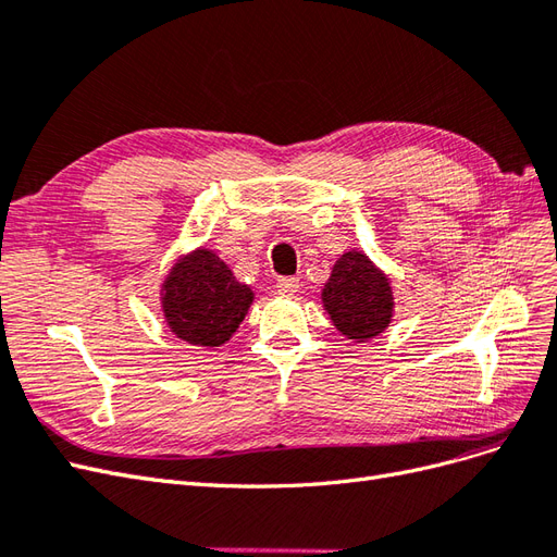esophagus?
I'll list each match as a JSON object with an SVG mask.
<instances>
[{"label": "esophagus", "instance_id": "esophagus-1", "mask_svg": "<svg viewBox=\"0 0 557 557\" xmlns=\"http://www.w3.org/2000/svg\"><path fill=\"white\" fill-rule=\"evenodd\" d=\"M276 290L281 295H285V297H290V295H295L299 290V281L293 278V276H283V278L276 281Z\"/></svg>", "mask_w": 557, "mask_h": 557}]
</instances>
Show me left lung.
Returning a JSON list of instances; mask_svg holds the SVG:
<instances>
[{"label":"left lung","mask_w":557,"mask_h":557,"mask_svg":"<svg viewBox=\"0 0 557 557\" xmlns=\"http://www.w3.org/2000/svg\"><path fill=\"white\" fill-rule=\"evenodd\" d=\"M320 301L346 339L364 344L393 323L395 295L383 269L364 250L350 248L334 262Z\"/></svg>","instance_id":"8db88e82"}]
</instances>
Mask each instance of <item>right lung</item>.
<instances>
[{"mask_svg": "<svg viewBox=\"0 0 557 557\" xmlns=\"http://www.w3.org/2000/svg\"><path fill=\"white\" fill-rule=\"evenodd\" d=\"M256 293L237 281L215 250L199 246L183 252L160 283L164 323L176 339L215 348L232 339Z\"/></svg>", "mask_w": 557, "mask_h": 557, "instance_id": "1", "label": "right lung"}]
</instances>
